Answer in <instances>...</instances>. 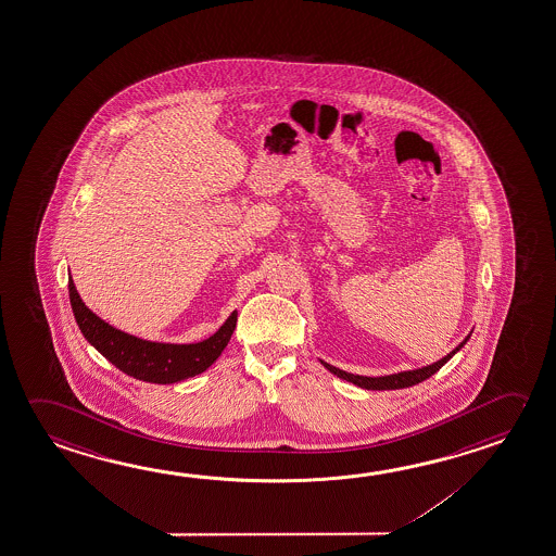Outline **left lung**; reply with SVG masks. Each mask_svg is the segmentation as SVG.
<instances>
[{
	"label": "left lung",
	"instance_id": "8db88e82",
	"mask_svg": "<svg viewBox=\"0 0 556 556\" xmlns=\"http://www.w3.org/2000/svg\"><path fill=\"white\" fill-rule=\"evenodd\" d=\"M471 333H473V331H469V336L465 337L464 341L455 346L454 351H450L446 356H442L437 363L420 366V368H415V370L388 374V376H358V374L345 372V370H341V368H337V366H331L329 363H326V361H321V358H319V363L326 366L329 372L336 374L337 378L355 383V386L363 388V390H374V392H380V390H401V388H409V386H415V383L425 382L432 374H437L438 370L446 365L447 361L469 341Z\"/></svg>",
	"mask_w": 556,
	"mask_h": 556
}]
</instances>
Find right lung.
<instances>
[{"label": "right lung", "instance_id": "1", "mask_svg": "<svg viewBox=\"0 0 556 556\" xmlns=\"http://www.w3.org/2000/svg\"><path fill=\"white\" fill-rule=\"evenodd\" d=\"M70 302L83 337L122 372L151 383H176L205 372L225 351L237 328L235 309L213 336L198 343H159L112 328L85 306L70 275Z\"/></svg>", "mask_w": 556, "mask_h": 556}]
</instances>
